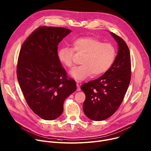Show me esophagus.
<instances>
[{
    "label": "esophagus",
    "mask_w": 151,
    "mask_h": 151,
    "mask_svg": "<svg viewBox=\"0 0 151 151\" xmlns=\"http://www.w3.org/2000/svg\"><path fill=\"white\" fill-rule=\"evenodd\" d=\"M76 85H77V91H81V88H80V85H79V84H78V83H77Z\"/></svg>",
    "instance_id": "esophagus-1"
}]
</instances>
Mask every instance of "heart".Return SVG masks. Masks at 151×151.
<instances>
[{"label":"heart","mask_w":151,"mask_h":151,"mask_svg":"<svg viewBox=\"0 0 151 151\" xmlns=\"http://www.w3.org/2000/svg\"><path fill=\"white\" fill-rule=\"evenodd\" d=\"M74 51L84 54L81 61L82 65L74 68L70 71V76L78 82L91 74L96 77L105 73L113 63L116 55V49L111 44L103 43L92 37H83L73 41V49L60 47L57 52L58 60L67 68H71Z\"/></svg>","instance_id":"b5f03b06"}]
</instances>
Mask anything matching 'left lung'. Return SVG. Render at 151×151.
Listing matches in <instances>:
<instances>
[{"mask_svg":"<svg viewBox=\"0 0 151 151\" xmlns=\"http://www.w3.org/2000/svg\"><path fill=\"white\" fill-rule=\"evenodd\" d=\"M110 35L118 46L113 63L101 77L83 84L81 88L86 96L83 105L84 113L96 121L107 119L118 109L130 81L129 47L121 38L112 32Z\"/></svg>","mask_w":151,"mask_h":151,"instance_id":"left-lung-1","label":"left lung"}]
</instances>
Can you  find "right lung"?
<instances>
[{
    "label": "right lung",
    "mask_w": 151,
    "mask_h": 151,
    "mask_svg": "<svg viewBox=\"0 0 151 151\" xmlns=\"http://www.w3.org/2000/svg\"><path fill=\"white\" fill-rule=\"evenodd\" d=\"M70 32L40 27L27 38L19 52L17 77L21 89L32 110L44 120L58 118L65 100L77 89L57 57L59 42Z\"/></svg>",
    "instance_id": "right-lung-1"
}]
</instances>
